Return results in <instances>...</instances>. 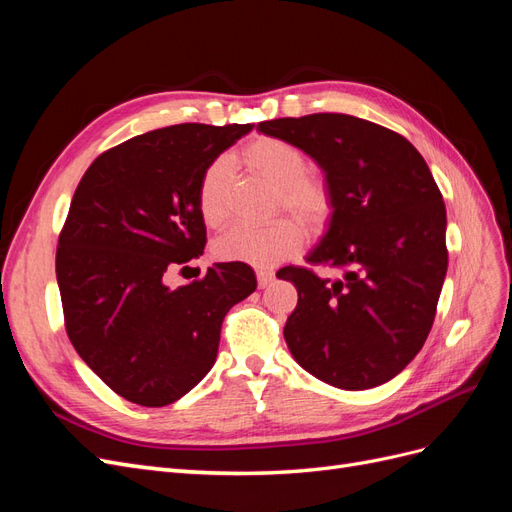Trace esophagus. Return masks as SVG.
Here are the masks:
<instances>
[{"label":"esophagus","instance_id":"34e87169","mask_svg":"<svg viewBox=\"0 0 512 512\" xmlns=\"http://www.w3.org/2000/svg\"><path fill=\"white\" fill-rule=\"evenodd\" d=\"M256 280H258V288H267L275 280V273L267 269H256Z\"/></svg>","mask_w":512,"mask_h":512}]
</instances>
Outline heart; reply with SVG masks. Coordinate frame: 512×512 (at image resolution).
I'll list each match as a JSON object with an SVG mask.
<instances>
[{
	"label": "heart",
	"mask_w": 512,
	"mask_h": 512,
	"mask_svg": "<svg viewBox=\"0 0 512 512\" xmlns=\"http://www.w3.org/2000/svg\"><path fill=\"white\" fill-rule=\"evenodd\" d=\"M241 160L275 185V209L290 211L307 230H320L331 220V185L322 175L307 170L309 162L299 145L277 136H258L243 147ZM228 190V160H213L198 181V209L213 228L228 220ZM298 223L277 218L265 226H237L215 243V256L254 267H273L301 250L305 235Z\"/></svg>",
	"instance_id": "b5f03b06"
}]
</instances>
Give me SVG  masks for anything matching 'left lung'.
I'll use <instances>...</instances> for the list:
<instances>
[{"instance_id": "obj_1", "label": "left lung", "mask_w": 512, "mask_h": 512, "mask_svg": "<svg viewBox=\"0 0 512 512\" xmlns=\"http://www.w3.org/2000/svg\"><path fill=\"white\" fill-rule=\"evenodd\" d=\"M258 132L299 145L324 170L333 213L309 265L288 267L299 292L286 344L305 371L337 389L389 382L423 348L446 277V209L431 170L404 136L352 115L260 121Z\"/></svg>"}]
</instances>
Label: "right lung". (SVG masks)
<instances>
[{"label": "right lung", "mask_w": 512, "mask_h": 512, "mask_svg": "<svg viewBox=\"0 0 512 512\" xmlns=\"http://www.w3.org/2000/svg\"><path fill=\"white\" fill-rule=\"evenodd\" d=\"M252 128L179 123L134 136L98 156L72 196L55 258L66 331L132 404L162 408L192 391L215 363L228 309L256 290L245 262L164 284L205 250L200 175Z\"/></svg>", "instance_id": "right-lung-1"}]
</instances>
